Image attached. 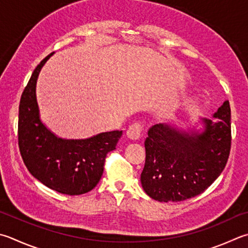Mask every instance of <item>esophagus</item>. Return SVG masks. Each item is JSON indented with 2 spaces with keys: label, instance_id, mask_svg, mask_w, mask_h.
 <instances>
[{
  "label": "esophagus",
  "instance_id": "34e87169",
  "mask_svg": "<svg viewBox=\"0 0 248 248\" xmlns=\"http://www.w3.org/2000/svg\"><path fill=\"white\" fill-rule=\"evenodd\" d=\"M142 131H143V125L139 123H134L128 128L127 137L130 140H139L141 138Z\"/></svg>",
  "mask_w": 248,
  "mask_h": 248
}]
</instances>
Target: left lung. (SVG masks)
Returning <instances> with one entry per match:
<instances>
[{
    "label": "left lung",
    "mask_w": 248,
    "mask_h": 248,
    "mask_svg": "<svg viewBox=\"0 0 248 248\" xmlns=\"http://www.w3.org/2000/svg\"><path fill=\"white\" fill-rule=\"evenodd\" d=\"M215 118L202 119L204 131L170 124L148 130L143 190L158 202H181L204 192L222 172L231 150V108L226 101Z\"/></svg>",
    "instance_id": "left-lung-1"
}]
</instances>
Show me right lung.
<instances>
[{
	"label": "right lung",
	"instance_id": "obj_1",
	"mask_svg": "<svg viewBox=\"0 0 248 248\" xmlns=\"http://www.w3.org/2000/svg\"><path fill=\"white\" fill-rule=\"evenodd\" d=\"M53 55L35 67L21 94L18 145L29 172L44 186L66 195H80L96 186L106 155L116 150L123 131L103 132L84 140L56 137L42 124L35 95L40 70Z\"/></svg>",
	"mask_w": 248,
	"mask_h": 248
}]
</instances>
